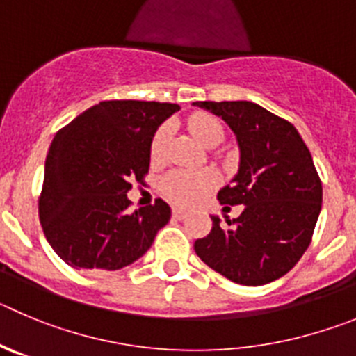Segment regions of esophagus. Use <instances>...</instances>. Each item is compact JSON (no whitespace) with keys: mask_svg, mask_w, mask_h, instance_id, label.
<instances>
[{"mask_svg":"<svg viewBox=\"0 0 356 356\" xmlns=\"http://www.w3.org/2000/svg\"><path fill=\"white\" fill-rule=\"evenodd\" d=\"M172 217L178 218V220H181V218L187 217V211L181 210V208H172Z\"/></svg>","mask_w":356,"mask_h":356,"instance_id":"esophagus-1","label":"esophagus"}]
</instances>
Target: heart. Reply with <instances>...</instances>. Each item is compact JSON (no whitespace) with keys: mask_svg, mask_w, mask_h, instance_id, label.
<instances>
[{"mask_svg":"<svg viewBox=\"0 0 356 356\" xmlns=\"http://www.w3.org/2000/svg\"><path fill=\"white\" fill-rule=\"evenodd\" d=\"M191 130L194 136L201 141V145L217 146L224 139V127L213 116H197L191 120ZM169 129L165 125L159 127L153 134L152 143H149V156L152 161H161L164 155L165 145H168ZM218 184L217 172L211 169L204 171H172L162 180V192L169 200L175 201L180 207H192L204 200Z\"/></svg>","mask_w":356,"mask_h":356,"instance_id":"b5f03b06","label":"heart"}]
</instances>
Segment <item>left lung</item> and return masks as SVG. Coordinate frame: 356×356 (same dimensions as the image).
<instances>
[{
    "instance_id": "8db88e82",
    "label": "left lung",
    "mask_w": 356,
    "mask_h": 356,
    "mask_svg": "<svg viewBox=\"0 0 356 356\" xmlns=\"http://www.w3.org/2000/svg\"><path fill=\"white\" fill-rule=\"evenodd\" d=\"M236 134L240 169L217 194L224 208L242 204L238 218L211 217V231L194 250L236 284L263 286L286 275L312 240L323 187L311 152L288 120L247 100L194 102Z\"/></svg>"
}]
</instances>
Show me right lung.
Segmentation results:
<instances>
[{
    "label": "right lung",
    "mask_w": 356,
    "mask_h": 356,
    "mask_svg": "<svg viewBox=\"0 0 356 356\" xmlns=\"http://www.w3.org/2000/svg\"><path fill=\"white\" fill-rule=\"evenodd\" d=\"M178 104L104 100L58 130L45 159L38 215L54 252L79 270H120L152 247L171 218L161 197L130 213L145 184L149 143Z\"/></svg>",
    "instance_id": "obj_1"
}]
</instances>
